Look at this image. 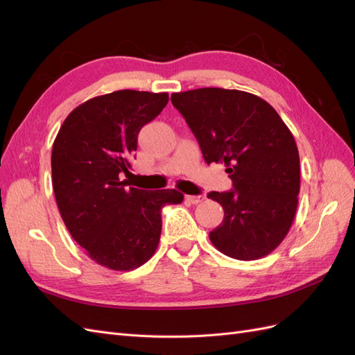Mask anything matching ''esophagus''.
<instances>
[{"instance_id": "esophagus-1", "label": "esophagus", "mask_w": 355, "mask_h": 355, "mask_svg": "<svg viewBox=\"0 0 355 355\" xmlns=\"http://www.w3.org/2000/svg\"><path fill=\"white\" fill-rule=\"evenodd\" d=\"M187 200L191 202V204H198L204 200L202 196H187Z\"/></svg>"}]
</instances>
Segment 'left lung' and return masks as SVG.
<instances>
[{
	"label": "left lung",
	"instance_id": "obj_1",
	"mask_svg": "<svg viewBox=\"0 0 355 355\" xmlns=\"http://www.w3.org/2000/svg\"><path fill=\"white\" fill-rule=\"evenodd\" d=\"M171 103L206 163H223L232 180L234 189L207 194L225 211L210 241L240 261L270 254L284 240L297 207L300 168L292 132L270 103L247 92L197 89L173 93Z\"/></svg>",
	"mask_w": 355,
	"mask_h": 355
}]
</instances>
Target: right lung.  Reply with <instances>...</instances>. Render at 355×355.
I'll return each mask as SVG.
<instances>
[{"mask_svg":"<svg viewBox=\"0 0 355 355\" xmlns=\"http://www.w3.org/2000/svg\"><path fill=\"white\" fill-rule=\"evenodd\" d=\"M168 102L167 93L118 90L77 106L53 144L51 180L60 216L92 259L130 271L155 253L161 209L179 204L176 189L145 191L121 180L141 128Z\"/></svg>","mask_w":355,"mask_h":355,"instance_id":"1","label":"right lung"}]
</instances>
